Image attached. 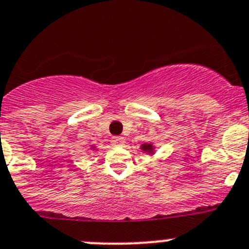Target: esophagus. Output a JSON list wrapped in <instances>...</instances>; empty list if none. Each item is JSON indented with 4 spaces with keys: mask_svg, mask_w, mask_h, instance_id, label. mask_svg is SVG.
Masks as SVG:
<instances>
[{
    "mask_svg": "<svg viewBox=\"0 0 249 249\" xmlns=\"http://www.w3.org/2000/svg\"><path fill=\"white\" fill-rule=\"evenodd\" d=\"M111 145L114 146L125 145V139L123 138V136H113V138H111Z\"/></svg>",
    "mask_w": 249,
    "mask_h": 249,
    "instance_id": "obj_1",
    "label": "esophagus"
}]
</instances>
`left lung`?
Segmentation results:
<instances>
[{
    "instance_id": "obj_1",
    "label": "left lung",
    "mask_w": 249,
    "mask_h": 249,
    "mask_svg": "<svg viewBox=\"0 0 249 249\" xmlns=\"http://www.w3.org/2000/svg\"><path fill=\"white\" fill-rule=\"evenodd\" d=\"M140 148H141V150H142L145 153H147V155H150V156H153V155H155V152H156V151H155V145H153L152 142H145V143H142V145L140 146Z\"/></svg>"
}]
</instances>
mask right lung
<instances>
[{
    "mask_svg": "<svg viewBox=\"0 0 249 249\" xmlns=\"http://www.w3.org/2000/svg\"><path fill=\"white\" fill-rule=\"evenodd\" d=\"M96 146H94V145H92V146H90V150H92V151H96Z\"/></svg>",
    "mask_w": 249,
    "mask_h": 249,
    "instance_id": "1",
    "label": "right lung"
}]
</instances>
